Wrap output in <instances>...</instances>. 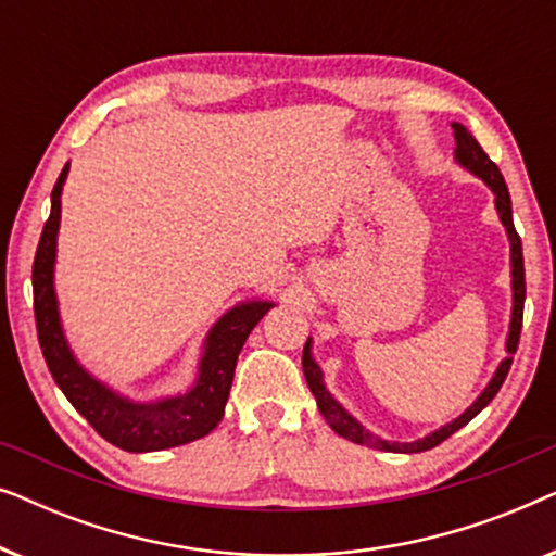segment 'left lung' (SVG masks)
<instances>
[{
	"instance_id": "left-lung-1",
	"label": "left lung",
	"mask_w": 556,
	"mask_h": 556,
	"mask_svg": "<svg viewBox=\"0 0 556 556\" xmlns=\"http://www.w3.org/2000/svg\"><path fill=\"white\" fill-rule=\"evenodd\" d=\"M453 134H455V159H458L460 166H466L468 172H473L476 177H481L485 185L491 187V192L496 194V210H498V217L501 223H504L506 232H508V242H511V286H514V311H511V326H508V339H506V359L498 364L496 375L489 382V387L481 392V397H478L473 405H470L466 413L460 417H455L453 422L443 425V428L430 432L428 438L422 440H415V443H390V440H382L377 435H371L369 430H364L359 422L354 420L352 415L346 413L344 407L339 405L337 400L331 397L329 392H326L324 387V377H321V369H318V364L314 362V356H311V339L306 341V346H303V375H306V382H308V390L314 392L316 397V405L321 409L324 420L331 425L333 432H339L341 438L352 440V443H359V445H367V447H377V451H387V453H422V451H430V447H435L443 443L453 435V432H458L463 425H468L473 417L481 413V409L489 405V402L496 397L501 384H504V379L508 375V369H511V362H514V354H516V346H519V337H521V321H523V299H527V280H523V253H521V238L519 232H516L514 227V215H511V194H508V187L504 177H501L498 166L491 162L489 154L481 149V143H478L473 136L466 126L460 124H453Z\"/></svg>"
}]
</instances>
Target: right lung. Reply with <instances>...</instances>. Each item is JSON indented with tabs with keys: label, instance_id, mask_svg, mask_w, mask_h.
<instances>
[{
	"label": "right lung",
	"instance_id": "1",
	"mask_svg": "<svg viewBox=\"0 0 556 556\" xmlns=\"http://www.w3.org/2000/svg\"><path fill=\"white\" fill-rule=\"evenodd\" d=\"M71 164L60 172L52 187V210L42 227L40 245L33 263V293H35V324L37 339L45 362L55 384L71 400V405L93 425L98 435L109 440L121 451L151 453L177 447L192 440L210 435L223 420L227 397L235 377L238 354L255 324L273 308L270 301L240 303L212 326L204 354L200 362V377L187 394L166 397L159 402H131L109 390L80 367L60 326L55 286V245L60 227V194Z\"/></svg>",
	"mask_w": 556,
	"mask_h": 556
}]
</instances>
